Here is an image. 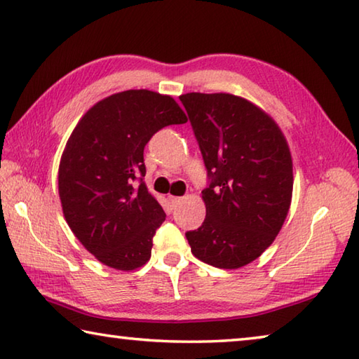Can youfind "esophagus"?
Segmentation results:
<instances>
[{
    "instance_id": "34e87169",
    "label": "esophagus",
    "mask_w": 359,
    "mask_h": 359,
    "mask_svg": "<svg viewBox=\"0 0 359 359\" xmlns=\"http://www.w3.org/2000/svg\"><path fill=\"white\" fill-rule=\"evenodd\" d=\"M181 200H183V198H181V197H173V196H170V203H172L173 208H175L176 205H178V203L181 202Z\"/></svg>"
}]
</instances>
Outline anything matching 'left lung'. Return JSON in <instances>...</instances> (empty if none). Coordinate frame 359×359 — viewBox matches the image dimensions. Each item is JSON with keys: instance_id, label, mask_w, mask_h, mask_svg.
I'll return each mask as SVG.
<instances>
[{"instance_id": "8db88e82", "label": "left lung", "mask_w": 359, "mask_h": 359, "mask_svg": "<svg viewBox=\"0 0 359 359\" xmlns=\"http://www.w3.org/2000/svg\"><path fill=\"white\" fill-rule=\"evenodd\" d=\"M180 99L211 178L202 191V227L186 233L191 250L211 266H246L271 246L290 210L287 138L265 110L235 94L187 93Z\"/></svg>"}]
</instances>
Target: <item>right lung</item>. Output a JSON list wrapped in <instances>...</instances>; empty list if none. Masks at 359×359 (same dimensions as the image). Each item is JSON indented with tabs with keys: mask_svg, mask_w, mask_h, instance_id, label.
Returning <instances> with one entry per match:
<instances>
[{
	"mask_svg": "<svg viewBox=\"0 0 359 359\" xmlns=\"http://www.w3.org/2000/svg\"><path fill=\"white\" fill-rule=\"evenodd\" d=\"M187 121L178 102L149 90L115 93L94 104L61 154L58 192L72 233L104 265L132 271L151 259L165 212L148 192L144 144L157 130Z\"/></svg>",
	"mask_w": 359,
	"mask_h": 359,
	"instance_id": "right-lung-1",
	"label": "right lung"
}]
</instances>
